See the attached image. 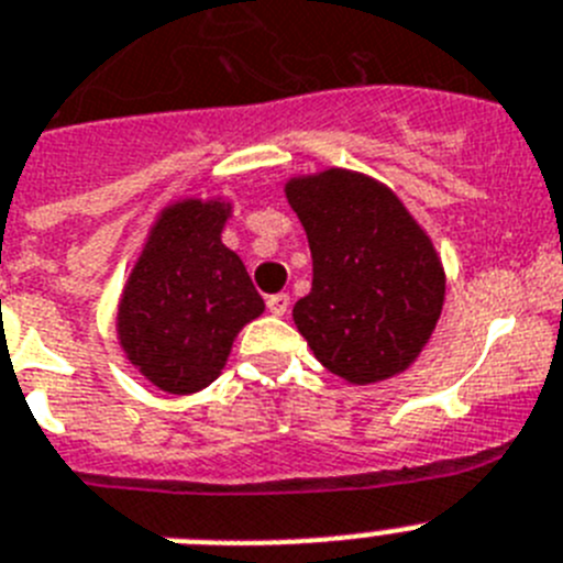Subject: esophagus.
Masks as SVG:
<instances>
[{
  "mask_svg": "<svg viewBox=\"0 0 563 563\" xmlns=\"http://www.w3.org/2000/svg\"><path fill=\"white\" fill-rule=\"evenodd\" d=\"M267 310H271L273 316H285V312L290 310V296H287V292H276V296H267Z\"/></svg>",
  "mask_w": 563,
  "mask_h": 563,
  "instance_id": "34e87169",
  "label": "esophagus"
}]
</instances>
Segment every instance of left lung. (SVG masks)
Segmentation results:
<instances>
[{
    "label": "left lung",
    "mask_w": 563,
    "mask_h": 563,
    "mask_svg": "<svg viewBox=\"0 0 563 563\" xmlns=\"http://www.w3.org/2000/svg\"><path fill=\"white\" fill-rule=\"evenodd\" d=\"M285 194L312 253V290L292 307L312 355L357 386L409 369L445 301L429 233L391 188L346 168L292 177Z\"/></svg>",
    "instance_id": "left-lung-1"
}]
</instances>
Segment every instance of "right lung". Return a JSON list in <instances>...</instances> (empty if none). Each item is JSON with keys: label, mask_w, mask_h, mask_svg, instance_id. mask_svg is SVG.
Returning <instances> with one entry per match:
<instances>
[{"label": "right lung", "mask_w": 563, "mask_h": 563, "mask_svg": "<svg viewBox=\"0 0 563 563\" xmlns=\"http://www.w3.org/2000/svg\"><path fill=\"white\" fill-rule=\"evenodd\" d=\"M231 202L180 200L148 231L118 305L129 363L168 395L220 377L233 338L265 312L242 258L222 245Z\"/></svg>", "instance_id": "right-lung-1"}]
</instances>
